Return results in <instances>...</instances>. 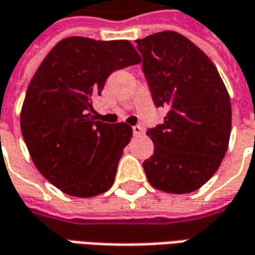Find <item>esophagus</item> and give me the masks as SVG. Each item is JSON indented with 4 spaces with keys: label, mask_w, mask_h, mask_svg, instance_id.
<instances>
[{
    "label": "esophagus",
    "mask_w": 255,
    "mask_h": 255,
    "mask_svg": "<svg viewBox=\"0 0 255 255\" xmlns=\"http://www.w3.org/2000/svg\"><path fill=\"white\" fill-rule=\"evenodd\" d=\"M132 132H134V135L135 136L141 135V134H142V128L139 127V126H134V127H132Z\"/></svg>",
    "instance_id": "1"
}]
</instances>
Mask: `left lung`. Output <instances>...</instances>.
Instances as JSON below:
<instances>
[{
	"instance_id": "1",
	"label": "left lung",
	"mask_w": 255,
	"mask_h": 255,
	"mask_svg": "<svg viewBox=\"0 0 255 255\" xmlns=\"http://www.w3.org/2000/svg\"><path fill=\"white\" fill-rule=\"evenodd\" d=\"M142 69L163 124L148 129L154 155L144 166L158 190L182 195L202 188L219 169L232 131L230 96L213 62L192 40L163 31L138 39Z\"/></svg>"
}]
</instances>
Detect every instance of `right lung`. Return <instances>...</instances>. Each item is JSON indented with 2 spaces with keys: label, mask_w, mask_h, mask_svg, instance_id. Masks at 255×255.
<instances>
[{
  "label": "right lung",
  "mask_w": 255,
  "mask_h": 255,
  "mask_svg": "<svg viewBox=\"0 0 255 255\" xmlns=\"http://www.w3.org/2000/svg\"><path fill=\"white\" fill-rule=\"evenodd\" d=\"M141 63L128 40L70 36L57 42L35 72L21 110V129L36 169L75 198H93L113 186L132 128L93 116L107 77Z\"/></svg>",
  "instance_id": "add662e5"
}]
</instances>
